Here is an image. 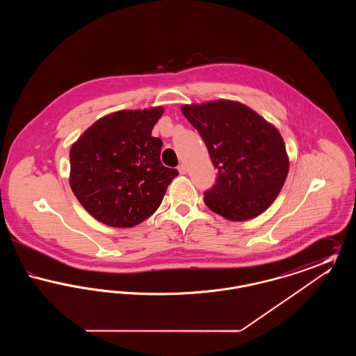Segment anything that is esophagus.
<instances>
[{
	"label": "esophagus",
	"instance_id": "34e87169",
	"mask_svg": "<svg viewBox=\"0 0 356 356\" xmlns=\"http://www.w3.org/2000/svg\"><path fill=\"white\" fill-rule=\"evenodd\" d=\"M177 170L180 172V175H186V164H180L179 167H177Z\"/></svg>",
	"mask_w": 356,
	"mask_h": 356
}]
</instances>
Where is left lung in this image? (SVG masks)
I'll use <instances>...</instances> for the list:
<instances>
[{
	"label": "left lung",
	"mask_w": 356,
	"mask_h": 356,
	"mask_svg": "<svg viewBox=\"0 0 356 356\" xmlns=\"http://www.w3.org/2000/svg\"><path fill=\"white\" fill-rule=\"evenodd\" d=\"M183 115L202 136L218 177L204 192L209 209L232 221L263 213L288 175L286 145L279 131L240 102L184 105Z\"/></svg>",
	"instance_id": "1"
}]
</instances>
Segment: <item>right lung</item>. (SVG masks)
<instances>
[{
    "mask_svg": "<svg viewBox=\"0 0 356 356\" xmlns=\"http://www.w3.org/2000/svg\"><path fill=\"white\" fill-rule=\"evenodd\" d=\"M163 108L120 111L96 121L70 148V188L85 209L111 227L129 228L153 215L179 175L160 160L152 129Z\"/></svg>",
    "mask_w": 356,
    "mask_h": 356,
    "instance_id": "obj_1",
    "label": "right lung"
}]
</instances>
